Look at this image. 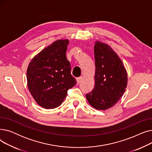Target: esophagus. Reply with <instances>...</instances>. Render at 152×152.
Returning a JSON list of instances; mask_svg holds the SVG:
<instances>
[{"label": "esophagus", "mask_w": 152, "mask_h": 152, "mask_svg": "<svg viewBox=\"0 0 152 152\" xmlns=\"http://www.w3.org/2000/svg\"><path fill=\"white\" fill-rule=\"evenodd\" d=\"M83 76H80V77H77V78H76L77 83L79 84V83H80V82L83 80Z\"/></svg>", "instance_id": "34e87169"}]
</instances>
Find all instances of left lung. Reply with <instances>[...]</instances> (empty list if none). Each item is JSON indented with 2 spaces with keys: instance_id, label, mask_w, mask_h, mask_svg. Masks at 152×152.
Listing matches in <instances>:
<instances>
[{
  "instance_id": "8db88e82",
  "label": "left lung",
  "mask_w": 152,
  "mask_h": 152,
  "mask_svg": "<svg viewBox=\"0 0 152 152\" xmlns=\"http://www.w3.org/2000/svg\"><path fill=\"white\" fill-rule=\"evenodd\" d=\"M94 57L95 86L86 97L93 108L105 110L123 96L127 84V73L120 58L108 44L95 42Z\"/></svg>"
}]
</instances>
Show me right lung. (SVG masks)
<instances>
[{"instance_id":"obj_1","label":"right lung","mask_w":152,"mask_h":152,"mask_svg":"<svg viewBox=\"0 0 152 152\" xmlns=\"http://www.w3.org/2000/svg\"><path fill=\"white\" fill-rule=\"evenodd\" d=\"M68 39L53 42L31 60L27 69L28 89L37 104L45 109L59 107L68 89L76 84L66 57Z\"/></svg>"}]
</instances>
